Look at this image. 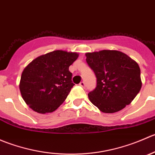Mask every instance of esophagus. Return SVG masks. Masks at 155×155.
<instances>
[{"instance_id": "obj_1", "label": "esophagus", "mask_w": 155, "mask_h": 155, "mask_svg": "<svg viewBox=\"0 0 155 155\" xmlns=\"http://www.w3.org/2000/svg\"><path fill=\"white\" fill-rule=\"evenodd\" d=\"M79 85H80V86L82 87H85V83L84 82H81L80 83H79Z\"/></svg>"}]
</instances>
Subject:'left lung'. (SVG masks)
I'll return each mask as SVG.
<instances>
[{
    "mask_svg": "<svg viewBox=\"0 0 155 155\" xmlns=\"http://www.w3.org/2000/svg\"><path fill=\"white\" fill-rule=\"evenodd\" d=\"M85 55L97 79L96 87L88 93L91 102L105 113L118 112L129 105L142 87L138 64L116 50H102Z\"/></svg>",
    "mask_w": 155,
    "mask_h": 155,
    "instance_id": "8db88e82",
    "label": "left lung"
}]
</instances>
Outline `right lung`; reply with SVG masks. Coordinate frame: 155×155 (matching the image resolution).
I'll return each instance as SVG.
<instances>
[{
    "label": "right lung",
    "mask_w": 155,
    "mask_h": 155,
    "mask_svg": "<svg viewBox=\"0 0 155 155\" xmlns=\"http://www.w3.org/2000/svg\"><path fill=\"white\" fill-rule=\"evenodd\" d=\"M78 56L76 52L56 50L37 58L25 68L19 89L30 108L45 114L63 104L74 85L69 67Z\"/></svg>",
    "instance_id": "1"
}]
</instances>
